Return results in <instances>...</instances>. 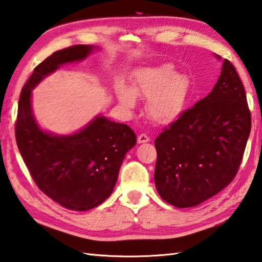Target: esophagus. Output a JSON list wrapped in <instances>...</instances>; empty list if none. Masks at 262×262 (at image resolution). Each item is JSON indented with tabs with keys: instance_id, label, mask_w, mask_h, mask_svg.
<instances>
[{
	"instance_id": "esophagus-1",
	"label": "esophagus",
	"mask_w": 262,
	"mask_h": 262,
	"mask_svg": "<svg viewBox=\"0 0 262 262\" xmlns=\"http://www.w3.org/2000/svg\"><path fill=\"white\" fill-rule=\"evenodd\" d=\"M147 142H150V137H148L147 135H145V134L138 135V137H137L138 144H142V143H147Z\"/></svg>"
}]
</instances>
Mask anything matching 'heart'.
<instances>
[{"label":"heart","mask_w":262,"mask_h":262,"mask_svg":"<svg viewBox=\"0 0 262 262\" xmlns=\"http://www.w3.org/2000/svg\"><path fill=\"white\" fill-rule=\"evenodd\" d=\"M189 91L188 77L176 74L172 64L163 63L138 71L132 89L119 83L116 95L127 110L136 106V96L147 100L146 110L151 119L160 125H168L177 120L185 110Z\"/></svg>","instance_id":"obj_1"}]
</instances>
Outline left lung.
<instances>
[{
    "label": "left lung",
    "mask_w": 262,
    "mask_h": 262,
    "mask_svg": "<svg viewBox=\"0 0 262 262\" xmlns=\"http://www.w3.org/2000/svg\"><path fill=\"white\" fill-rule=\"evenodd\" d=\"M250 132L244 86L225 59L209 95L157 137L159 195L176 208L195 207L216 195L237 173Z\"/></svg>",
    "instance_id": "1"
}]
</instances>
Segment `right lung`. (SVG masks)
Returning a JSON list of instances; mask_svg holds the SVG:
<instances>
[{"label":"right lung","mask_w":262,"mask_h":262,"mask_svg":"<svg viewBox=\"0 0 262 262\" xmlns=\"http://www.w3.org/2000/svg\"><path fill=\"white\" fill-rule=\"evenodd\" d=\"M97 50L75 45L56 51L36 67L21 90L15 124L19 152L40 191L76 211L93 209L111 195L136 135L129 126L101 115L70 135L43 130L33 114L32 91L61 66L83 61Z\"/></svg>","instance_id":"right-lung-1"}]
</instances>
